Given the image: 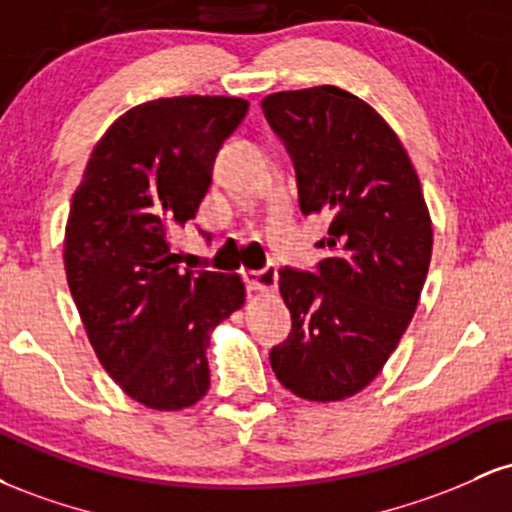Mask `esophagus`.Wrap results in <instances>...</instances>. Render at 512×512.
Masks as SVG:
<instances>
[{"mask_svg": "<svg viewBox=\"0 0 512 512\" xmlns=\"http://www.w3.org/2000/svg\"><path fill=\"white\" fill-rule=\"evenodd\" d=\"M276 276H279V269L272 262L264 269H257V272H243V279L250 291H274Z\"/></svg>", "mask_w": 512, "mask_h": 512, "instance_id": "34e87169", "label": "esophagus"}]
</instances>
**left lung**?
I'll use <instances>...</instances> for the list:
<instances>
[{"mask_svg":"<svg viewBox=\"0 0 512 512\" xmlns=\"http://www.w3.org/2000/svg\"><path fill=\"white\" fill-rule=\"evenodd\" d=\"M262 110L296 168L303 216L330 219L315 272L279 269L293 325L269 361L293 395L339 402L383 370L414 317L431 264V216L399 137L354 93L281 91Z\"/></svg>","mask_w":512,"mask_h":512,"instance_id":"1","label":"left lung"}]
</instances>
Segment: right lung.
Returning a JSON list of instances; mask_svg holds the SVG:
<instances>
[{"label": "right lung", "mask_w": 512, "mask_h": 512, "mask_svg": "<svg viewBox=\"0 0 512 512\" xmlns=\"http://www.w3.org/2000/svg\"><path fill=\"white\" fill-rule=\"evenodd\" d=\"M245 98L134 105L88 158L64 233V269L88 342L129 397L158 411L209 390V334L245 303L238 274L182 269L170 236L197 216L216 151Z\"/></svg>", "instance_id": "right-lung-1"}]
</instances>
